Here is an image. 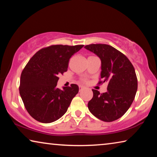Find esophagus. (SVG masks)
<instances>
[{
    "label": "esophagus",
    "mask_w": 157,
    "mask_h": 157,
    "mask_svg": "<svg viewBox=\"0 0 157 157\" xmlns=\"http://www.w3.org/2000/svg\"><path fill=\"white\" fill-rule=\"evenodd\" d=\"M84 86H79V91L80 92L81 91H82V90L84 89Z\"/></svg>",
    "instance_id": "1"
}]
</instances>
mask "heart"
Segmentation results:
<instances>
[{
	"label": "heart",
	"mask_w": 157,
	"mask_h": 157,
	"mask_svg": "<svg viewBox=\"0 0 157 157\" xmlns=\"http://www.w3.org/2000/svg\"><path fill=\"white\" fill-rule=\"evenodd\" d=\"M81 81H82V82H87V79H86V78H82V79H81Z\"/></svg>",
	"instance_id": "heart-1"
}]
</instances>
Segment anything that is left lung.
Returning <instances> with one entry per match:
<instances>
[{
    "instance_id": "8db88e82",
    "label": "left lung",
    "mask_w": 157,
    "mask_h": 157,
    "mask_svg": "<svg viewBox=\"0 0 157 157\" xmlns=\"http://www.w3.org/2000/svg\"><path fill=\"white\" fill-rule=\"evenodd\" d=\"M84 48L101 59L102 81L98 84L108 82L106 93L92 89L94 96L88 103L89 109L101 121H116L126 113L134 100L138 88L135 69L125 55L109 45L90 44Z\"/></svg>"
}]
</instances>
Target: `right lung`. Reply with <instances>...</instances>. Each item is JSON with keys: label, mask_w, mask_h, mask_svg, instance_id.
Here are the masks:
<instances>
[{"label": "right lung", "mask_w": 157, "mask_h": 157, "mask_svg": "<svg viewBox=\"0 0 157 157\" xmlns=\"http://www.w3.org/2000/svg\"><path fill=\"white\" fill-rule=\"evenodd\" d=\"M84 45H52L39 50L21 73L19 93L29 114L43 123L64 114L79 91L77 84L57 88L59 75L66 72L70 58Z\"/></svg>", "instance_id": "add662e5"}]
</instances>
